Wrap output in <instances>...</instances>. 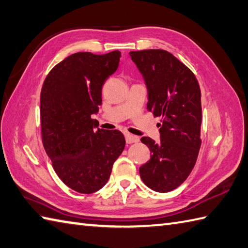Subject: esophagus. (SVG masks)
Segmentation results:
<instances>
[{"label": "esophagus", "instance_id": "esophagus-1", "mask_svg": "<svg viewBox=\"0 0 248 248\" xmlns=\"http://www.w3.org/2000/svg\"><path fill=\"white\" fill-rule=\"evenodd\" d=\"M125 140H126V143H135V142H138L139 141V137H137V136H134L131 135L129 133H126L125 134Z\"/></svg>", "mask_w": 248, "mask_h": 248}]
</instances>
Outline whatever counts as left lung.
Segmentation results:
<instances>
[{
  "label": "left lung",
  "mask_w": 248,
  "mask_h": 248,
  "mask_svg": "<svg viewBox=\"0 0 248 248\" xmlns=\"http://www.w3.org/2000/svg\"><path fill=\"white\" fill-rule=\"evenodd\" d=\"M144 77L148 111L160 117V140L142 137L151 158L139 168L143 183L158 193L175 189L188 178L201 146V91L196 76L166 50L130 51ZM160 126V125H159Z\"/></svg>",
  "instance_id": "left-lung-1"
}]
</instances>
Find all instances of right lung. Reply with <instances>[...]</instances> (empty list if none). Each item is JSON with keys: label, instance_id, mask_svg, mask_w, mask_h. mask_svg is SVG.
<instances>
[{"label": "right lung", "instance_id": "add662e5", "mask_svg": "<svg viewBox=\"0 0 248 248\" xmlns=\"http://www.w3.org/2000/svg\"><path fill=\"white\" fill-rule=\"evenodd\" d=\"M121 52H77L50 70L40 92V131L45 151L61 181L81 194L107 183L123 152L119 130L94 129L92 114L102 104V89L118 69Z\"/></svg>", "mask_w": 248, "mask_h": 248}]
</instances>
